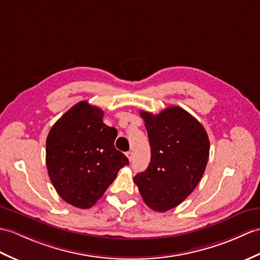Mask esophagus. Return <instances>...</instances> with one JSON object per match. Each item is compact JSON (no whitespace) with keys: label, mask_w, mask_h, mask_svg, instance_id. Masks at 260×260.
<instances>
[{"label":"esophagus","mask_w":260,"mask_h":260,"mask_svg":"<svg viewBox=\"0 0 260 260\" xmlns=\"http://www.w3.org/2000/svg\"><path fill=\"white\" fill-rule=\"evenodd\" d=\"M126 156H127L128 160L131 161L133 159V152H127V153H126Z\"/></svg>","instance_id":"obj_1"}]
</instances>
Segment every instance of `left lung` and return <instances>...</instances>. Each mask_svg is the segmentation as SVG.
Here are the masks:
<instances>
[{
  "label": "left lung",
  "instance_id": "8db88e82",
  "mask_svg": "<svg viewBox=\"0 0 260 260\" xmlns=\"http://www.w3.org/2000/svg\"><path fill=\"white\" fill-rule=\"evenodd\" d=\"M150 145V162L134 182L144 202L156 212L178 206L201 180L209 156L204 126L178 106L157 115L141 112Z\"/></svg>",
  "mask_w": 260,
  "mask_h": 260
}]
</instances>
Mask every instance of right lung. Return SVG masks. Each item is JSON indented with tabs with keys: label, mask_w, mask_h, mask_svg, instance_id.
Masks as SVG:
<instances>
[{
	"label": "right lung",
	"mask_w": 260,
	"mask_h": 260,
	"mask_svg": "<svg viewBox=\"0 0 260 260\" xmlns=\"http://www.w3.org/2000/svg\"><path fill=\"white\" fill-rule=\"evenodd\" d=\"M100 107L77 103L46 138V167L57 194L72 206L98 203L128 159L114 146L117 131L103 123Z\"/></svg>",
	"instance_id": "obj_1"
}]
</instances>
